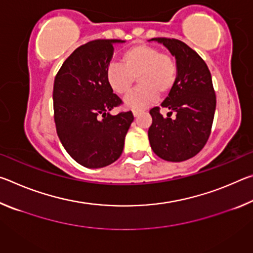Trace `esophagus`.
<instances>
[{
	"label": "esophagus",
	"instance_id": "obj_1",
	"mask_svg": "<svg viewBox=\"0 0 253 253\" xmlns=\"http://www.w3.org/2000/svg\"><path fill=\"white\" fill-rule=\"evenodd\" d=\"M139 114H140V110H132V115H134V117H137Z\"/></svg>",
	"mask_w": 253,
	"mask_h": 253
}]
</instances>
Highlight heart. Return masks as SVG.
Here are the masks:
<instances>
[{"label": "heart", "instance_id": "obj_1", "mask_svg": "<svg viewBox=\"0 0 253 253\" xmlns=\"http://www.w3.org/2000/svg\"><path fill=\"white\" fill-rule=\"evenodd\" d=\"M121 61L122 65L107 66L105 78L111 90L119 96L128 95L137 78L140 85L125 99L128 108H146L157 100L158 95L168 96L176 84V60L156 46L132 45L122 53Z\"/></svg>", "mask_w": 253, "mask_h": 253}]
</instances>
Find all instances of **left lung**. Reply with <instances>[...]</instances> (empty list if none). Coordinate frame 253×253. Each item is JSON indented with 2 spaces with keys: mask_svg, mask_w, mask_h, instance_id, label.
<instances>
[{
  "mask_svg": "<svg viewBox=\"0 0 253 253\" xmlns=\"http://www.w3.org/2000/svg\"><path fill=\"white\" fill-rule=\"evenodd\" d=\"M164 44L177 63L173 90L162 102L168 108L163 117L160 107L149 110L153 123L148 139L153 152L169 162H183L195 156L207 144L215 113L216 97L207 63L186 43L169 38H154ZM173 112L175 117L170 119Z\"/></svg>",
  "mask_w": 253,
  "mask_h": 253,
  "instance_id": "1",
  "label": "left lung"
}]
</instances>
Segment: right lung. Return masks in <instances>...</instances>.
Instances as JSON below:
<instances>
[{
	"label": "right lung",
	"instance_id": "1",
	"mask_svg": "<svg viewBox=\"0 0 253 253\" xmlns=\"http://www.w3.org/2000/svg\"><path fill=\"white\" fill-rule=\"evenodd\" d=\"M123 42L100 39L80 45L54 78L57 134L67 153L84 168H105L117 161L134 121L131 111L109 114L123 101L107 84L105 71L113 58V44Z\"/></svg>",
	"mask_w": 253,
	"mask_h": 253
}]
</instances>
